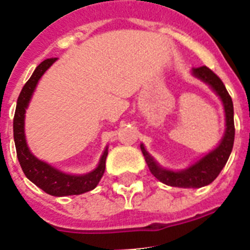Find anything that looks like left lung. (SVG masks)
I'll use <instances>...</instances> for the list:
<instances>
[{
	"label": "left lung",
	"instance_id": "8db88e82",
	"mask_svg": "<svg viewBox=\"0 0 250 250\" xmlns=\"http://www.w3.org/2000/svg\"><path fill=\"white\" fill-rule=\"evenodd\" d=\"M192 74L209 85V88L219 96L224 106L225 133L219 144L183 169L165 168L149 154L144 144H140V149L150 172L164 184L178 188H202L214 182L226 165L234 142L233 103L229 94L227 93L226 86L224 85L221 79L207 66L193 68Z\"/></svg>",
	"mask_w": 250,
	"mask_h": 250
}]
</instances>
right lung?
<instances>
[{
    "label": "right lung",
    "mask_w": 250,
    "mask_h": 250,
    "mask_svg": "<svg viewBox=\"0 0 250 250\" xmlns=\"http://www.w3.org/2000/svg\"><path fill=\"white\" fill-rule=\"evenodd\" d=\"M57 58H48L41 62L35 68L34 73L21 89L17 100L16 113L13 120V137L16 144L17 157L21 169L29 181L47 194L53 197H67L78 195L90 192L99 184L105 172L106 157L108 154V145H106L99 164L93 171L83 174L68 173L61 171L57 167L38 159L29 149L25 137V112L30 104L33 94L41 77L55 63Z\"/></svg>",
    "instance_id": "obj_1"
}]
</instances>
